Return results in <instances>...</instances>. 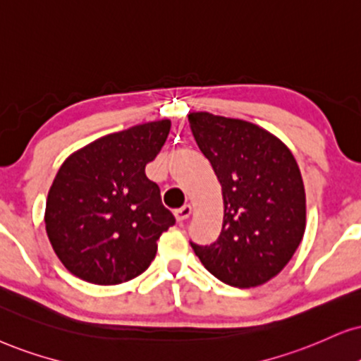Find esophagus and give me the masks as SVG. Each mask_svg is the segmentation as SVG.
I'll list each match as a JSON object with an SVG mask.
<instances>
[{
  "instance_id": "esophagus-1",
  "label": "esophagus",
  "mask_w": 361,
  "mask_h": 361,
  "mask_svg": "<svg viewBox=\"0 0 361 361\" xmlns=\"http://www.w3.org/2000/svg\"><path fill=\"white\" fill-rule=\"evenodd\" d=\"M191 212H193V208H191L190 204H185V207H181L180 209H176V212H175L176 221L180 223V225H183V223L191 216Z\"/></svg>"
}]
</instances>
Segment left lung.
<instances>
[{
	"label": "left lung",
	"mask_w": 361,
	"mask_h": 361,
	"mask_svg": "<svg viewBox=\"0 0 361 361\" xmlns=\"http://www.w3.org/2000/svg\"><path fill=\"white\" fill-rule=\"evenodd\" d=\"M188 120L223 195L220 238L191 248L226 285H263L288 264L307 228L298 163L278 136L252 121L208 111L190 113Z\"/></svg>",
	"instance_id": "obj_1"
}]
</instances>
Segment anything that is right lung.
<instances>
[{
  "label": "right lung",
  "mask_w": 361,
  "mask_h": 361,
  "mask_svg": "<svg viewBox=\"0 0 361 361\" xmlns=\"http://www.w3.org/2000/svg\"><path fill=\"white\" fill-rule=\"evenodd\" d=\"M170 120L135 125L73 152L49 186L44 225L65 268L94 285L140 276L158 238L175 225L145 166L170 133Z\"/></svg>",
  "instance_id": "add662e5"
}]
</instances>
